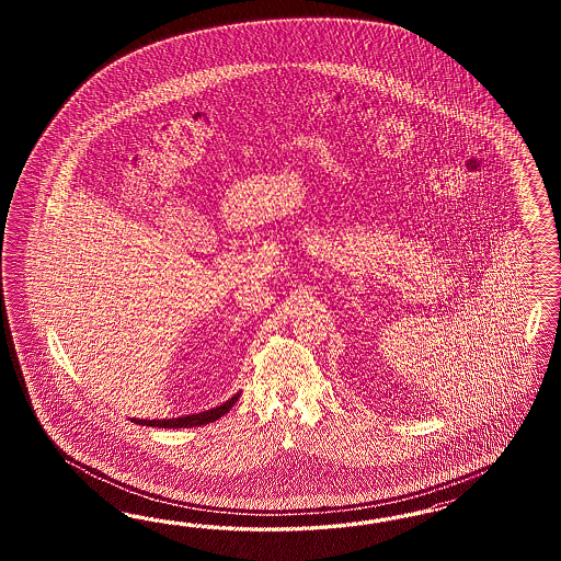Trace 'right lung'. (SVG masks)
<instances>
[{
  "label": "right lung",
  "mask_w": 561,
  "mask_h": 561,
  "mask_svg": "<svg viewBox=\"0 0 561 561\" xmlns=\"http://www.w3.org/2000/svg\"><path fill=\"white\" fill-rule=\"evenodd\" d=\"M240 394H234L232 399H228L226 403H221L220 408L207 409L195 415H185V417H172V420H131L136 424L150 425V427H193V425H205L209 422L220 420L224 413H228L232 405L237 403Z\"/></svg>",
  "instance_id": "obj_1"
}]
</instances>
